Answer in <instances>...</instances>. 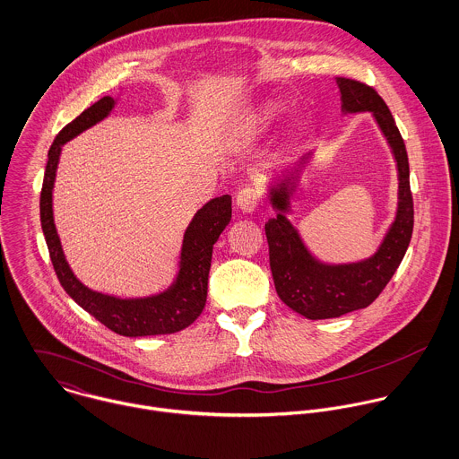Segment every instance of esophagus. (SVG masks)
Returning <instances> with one entry per match:
<instances>
[{
    "label": "esophagus",
    "instance_id": "esophagus-1",
    "mask_svg": "<svg viewBox=\"0 0 459 459\" xmlns=\"http://www.w3.org/2000/svg\"><path fill=\"white\" fill-rule=\"evenodd\" d=\"M261 202V191L257 186L254 184H247L243 186L239 191H238V196H236V204L241 211L245 212H252L255 211V207L259 205Z\"/></svg>",
    "mask_w": 459,
    "mask_h": 459
}]
</instances>
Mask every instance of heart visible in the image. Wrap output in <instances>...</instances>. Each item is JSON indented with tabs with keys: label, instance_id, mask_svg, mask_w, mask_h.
Returning a JSON list of instances; mask_svg holds the SVG:
<instances>
[{
	"label": "heart",
	"instance_id": "b5f03b06",
	"mask_svg": "<svg viewBox=\"0 0 459 459\" xmlns=\"http://www.w3.org/2000/svg\"><path fill=\"white\" fill-rule=\"evenodd\" d=\"M276 117L275 104H264L261 108H257L252 115H248L247 124H245V134L248 138H255L257 134H261Z\"/></svg>",
	"mask_w": 459,
	"mask_h": 459
}]
</instances>
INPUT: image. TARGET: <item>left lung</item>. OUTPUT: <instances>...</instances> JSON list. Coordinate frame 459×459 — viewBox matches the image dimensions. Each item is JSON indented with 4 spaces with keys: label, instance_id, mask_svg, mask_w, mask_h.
<instances>
[{
    "label": "left lung",
    "instance_id": "1",
    "mask_svg": "<svg viewBox=\"0 0 459 459\" xmlns=\"http://www.w3.org/2000/svg\"><path fill=\"white\" fill-rule=\"evenodd\" d=\"M346 111H372L386 136L399 170V211L377 254L368 261L350 266H325L314 261L301 245L290 223L278 214L266 221L264 230L270 247V266L280 299L308 319L339 317L366 308L386 287L399 268L413 232V198L410 189V167L404 140L395 120L370 85L351 78H337ZM290 178L273 189V205L287 207Z\"/></svg>",
    "mask_w": 459,
    "mask_h": 459
}]
</instances>
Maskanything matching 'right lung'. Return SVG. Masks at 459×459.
Masks as SVG:
<instances>
[{
    "label": "right lung",
    "mask_w": 459,
    "mask_h": 459,
    "mask_svg": "<svg viewBox=\"0 0 459 459\" xmlns=\"http://www.w3.org/2000/svg\"><path fill=\"white\" fill-rule=\"evenodd\" d=\"M113 108L111 97H102L82 111L55 138L40 191V223L48 243L49 257L65 292L97 321L118 335L145 337L176 333L187 328L204 310L207 298V276L211 268L212 245L218 241L232 216V200L229 195L207 202L186 229L181 254V270L174 287L163 294L143 299H118L87 289L73 275L53 223L51 191L62 145L102 120Z\"/></svg>",
    "instance_id": "add662e5"
}]
</instances>
